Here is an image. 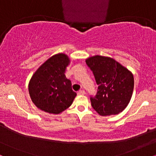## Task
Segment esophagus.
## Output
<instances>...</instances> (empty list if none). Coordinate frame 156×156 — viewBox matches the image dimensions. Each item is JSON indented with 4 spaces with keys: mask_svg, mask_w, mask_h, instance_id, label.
<instances>
[{
    "mask_svg": "<svg viewBox=\"0 0 156 156\" xmlns=\"http://www.w3.org/2000/svg\"><path fill=\"white\" fill-rule=\"evenodd\" d=\"M85 94H86L85 91H83V90H80V91H79V92H78V95H84Z\"/></svg>",
    "mask_w": 156,
    "mask_h": 156,
    "instance_id": "1",
    "label": "esophagus"
}]
</instances>
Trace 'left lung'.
<instances>
[{
    "label": "left lung",
    "instance_id": "left-lung-1",
    "mask_svg": "<svg viewBox=\"0 0 156 156\" xmlns=\"http://www.w3.org/2000/svg\"><path fill=\"white\" fill-rule=\"evenodd\" d=\"M98 85V92L91 98L92 108L101 116L115 115L128 106L133 94V73L108 56L95 55L86 59Z\"/></svg>",
    "mask_w": 156,
    "mask_h": 156
}]
</instances>
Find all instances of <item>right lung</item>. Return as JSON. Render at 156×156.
Masks as SVG:
<instances>
[{
    "instance_id": "right-lung-1",
    "label": "right lung",
    "mask_w": 156,
    "mask_h": 156,
    "mask_svg": "<svg viewBox=\"0 0 156 156\" xmlns=\"http://www.w3.org/2000/svg\"><path fill=\"white\" fill-rule=\"evenodd\" d=\"M69 64V57L58 53L50 57L33 74L28 92L34 104L41 111L59 114L72 105L77 94L65 76Z\"/></svg>"
}]
</instances>
